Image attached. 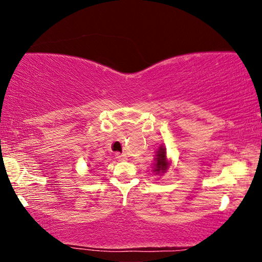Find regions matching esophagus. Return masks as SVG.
I'll list each match as a JSON object with an SVG mask.
<instances>
[{
    "instance_id": "1",
    "label": "esophagus",
    "mask_w": 262,
    "mask_h": 262,
    "mask_svg": "<svg viewBox=\"0 0 262 262\" xmlns=\"http://www.w3.org/2000/svg\"><path fill=\"white\" fill-rule=\"evenodd\" d=\"M115 156H117V158L119 159V161H127V155L126 154H120V152H118L117 155H115Z\"/></svg>"
}]
</instances>
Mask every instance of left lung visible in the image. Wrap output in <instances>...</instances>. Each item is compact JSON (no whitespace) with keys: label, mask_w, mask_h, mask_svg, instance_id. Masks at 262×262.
I'll list each match as a JSON object with an SVG mask.
<instances>
[{"label":"left lung","mask_w":262,"mask_h":262,"mask_svg":"<svg viewBox=\"0 0 262 262\" xmlns=\"http://www.w3.org/2000/svg\"><path fill=\"white\" fill-rule=\"evenodd\" d=\"M155 161H156V164H155L154 172H156V173H164V172H165L168 167V163L166 161V149L165 148L161 147L158 149Z\"/></svg>","instance_id":"8db88e82"}]
</instances>
